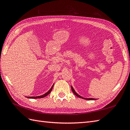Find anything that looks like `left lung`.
Returning <instances> with one entry per match:
<instances>
[{"instance_id": "1", "label": "left lung", "mask_w": 130, "mask_h": 130, "mask_svg": "<svg viewBox=\"0 0 130 130\" xmlns=\"http://www.w3.org/2000/svg\"><path fill=\"white\" fill-rule=\"evenodd\" d=\"M71 90H72V91H73V93L74 94H75L76 96H78V97H79V98H83V99H87V100H94L95 99H94V98H83V97H82V96H81L80 95H79V94H77L76 92H75V91L74 90V88H73V87L71 86Z\"/></svg>"}]
</instances>
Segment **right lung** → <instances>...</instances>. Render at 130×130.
Listing matches in <instances>:
<instances>
[{
  "label": "right lung",
  "mask_w": 130,
  "mask_h": 130,
  "mask_svg": "<svg viewBox=\"0 0 130 130\" xmlns=\"http://www.w3.org/2000/svg\"><path fill=\"white\" fill-rule=\"evenodd\" d=\"M53 87H54V85H52L51 89H50V90L48 91L47 92V93H45V94H43V95H42L37 96H28V97H27V98H34V99H36V98H43V97H45V96H47V95H48L50 93V92H51V90H52V88H53Z\"/></svg>",
  "instance_id": "1"
}]
</instances>
